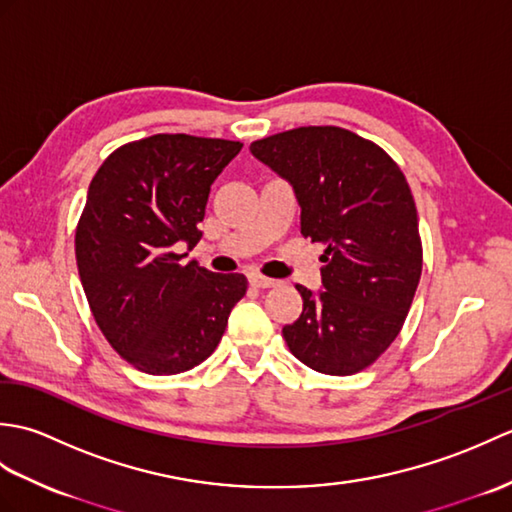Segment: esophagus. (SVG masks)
<instances>
[{"label":"esophagus","mask_w":512,"mask_h":512,"mask_svg":"<svg viewBox=\"0 0 512 512\" xmlns=\"http://www.w3.org/2000/svg\"><path fill=\"white\" fill-rule=\"evenodd\" d=\"M248 281H250V284H253L255 288H275V286H279L277 279H270V277H264V275H259V273L248 275Z\"/></svg>","instance_id":"34e87169"}]
</instances>
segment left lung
Wrapping results in <instances>:
<instances>
[{"label": "left lung", "mask_w": 512, "mask_h": 512, "mask_svg": "<svg viewBox=\"0 0 512 512\" xmlns=\"http://www.w3.org/2000/svg\"><path fill=\"white\" fill-rule=\"evenodd\" d=\"M288 180L301 235L325 246L323 290L297 286L301 317L284 339L303 365L350 376L394 343L422 273L418 211L405 173L372 140L343 127H297L250 145Z\"/></svg>", "instance_id": "left-lung-1"}]
</instances>
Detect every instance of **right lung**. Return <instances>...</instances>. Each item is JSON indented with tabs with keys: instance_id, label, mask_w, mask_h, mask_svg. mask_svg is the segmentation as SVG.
Returning <instances> with one entry per match:
<instances>
[{
	"instance_id": "right-lung-1",
	"label": "right lung",
	"mask_w": 512,
	"mask_h": 512,
	"mask_svg": "<svg viewBox=\"0 0 512 512\" xmlns=\"http://www.w3.org/2000/svg\"><path fill=\"white\" fill-rule=\"evenodd\" d=\"M242 143L156 134L118 147L90 182L74 250L90 310L105 339L145 374L200 365L246 295L244 275L182 264L200 242L215 178Z\"/></svg>"
}]
</instances>
